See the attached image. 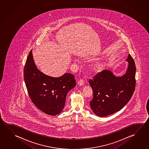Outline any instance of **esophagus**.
<instances>
[{
    "label": "esophagus",
    "mask_w": 149,
    "mask_h": 149,
    "mask_svg": "<svg viewBox=\"0 0 149 149\" xmlns=\"http://www.w3.org/2000/svg\"><path fill=\"white\" fill-rule=\"evenodd\" d=\"M77 84L79 86H83L84 85V81H83V79H79L77 82Z\"/></svg>",
    "instance_id": "34e87169"
}]
</instances>
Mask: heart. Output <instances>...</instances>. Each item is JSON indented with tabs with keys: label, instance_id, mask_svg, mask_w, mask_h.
<instances>
[{
	"label": "heart",
	"instance_id": "heart-1",
	"mask_svg": "<svg viewBox=\"0 0 149 149\" xmlns=\"http://www.w3.org/2000/svg\"><path fill=\"white\" fill-rule=\"evenodd\" d=\"M103 65L100 62H96L93 65V68L95 71H100L102 68Z\"/></svg>",
	"mask_w": 149,
	"mask_h": 149
}]
</instances>
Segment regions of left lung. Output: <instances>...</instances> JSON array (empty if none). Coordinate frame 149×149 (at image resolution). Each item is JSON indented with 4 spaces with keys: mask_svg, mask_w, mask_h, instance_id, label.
<instances>
[{
    "mask_svg": "<svg viewBox=\"0 0 149 149\" xmlns=\"http://www.w3.org/2000/svg\"><path fill=\"white\" fill-rule=\"evenodd\" d=\"M126 61L128 65L124 75L117 77L111 71L103 70L98 73L93 79L89 80L93 93L90 107L100 117H105L120 111L134 93L136 68L130 54Z\"/></svg>",
    "mask_w": 149,
    "mask_h": 149,
    "instance_id": "1",
    "label": "left lung"
}]
</instances>
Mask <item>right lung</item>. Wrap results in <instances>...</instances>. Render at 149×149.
<instances>
[{"label": "right lung", "instance_id": "add662e5", "mask_svg": "<svg viewBox=\"0 0 149 149\" xmlns=\"http://www.w3.org/2000/svg\"><path fill=\"white\" fill-rule=\"evenodd\" d=\"M24 79L33 103L42 112L51 116L62 111L68 93L76 85L75 77L72 74L53 77L38 70L33 60L32 50L25 64Z\"/></svg>", "mask_w": 149, "mask_h": 149}]
</instances>
